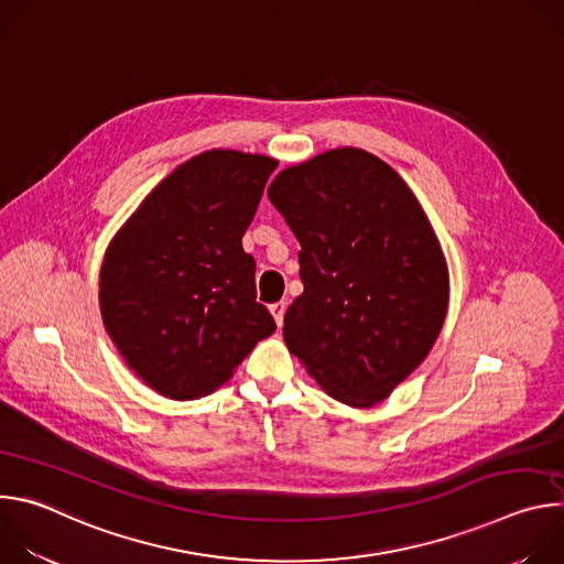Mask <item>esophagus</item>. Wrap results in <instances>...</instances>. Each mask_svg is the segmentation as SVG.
Wrapping results in <instances>:
<instances>
[{
  "mask_svg": "<svg viewBox=\"0 0 564 564\" xmlns=\"http://www.w3.org/2000/svg\"><path fill=\"white\" fill-rule=\"evenodd\" d=\"M285 310H288V303H285V301H276V303L270 305V312L274 314L276 326H283V314H285Z\"/></svg>",
  "mask_w": 564,
  "mask_h": 564,
  "instance_id": "1",
  "label": "esophagus"
}]
</instances>
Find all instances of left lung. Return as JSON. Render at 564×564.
I'll list each match as a JSON object with an SVG mask.
<instances>
[{
    "label": "left lung",
    "mask_w": 564,
    "mask_h": 564,
    "mask_svg": "<svg viewBox=\"0 0 564 564\" xmlns=\"http://www.w3.org/2000/svg\"><path fill=\"white\" fill-rule=\"evenodd\" d=\"M268 196L301 246L290 352L330 397L375 406L424 361L446 316L448 272L424 209L355 147L283 170Z\"/></svg>",
    "instance_id": "1"
}]
</instances>
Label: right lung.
<instances>
[{"mask_svg":"<svg viewBox=\"0 0 564 564\" xmlns=\"http://www.w3.org/2000/svg\"><path fill=\"white\" fill-rule=\"evenodd\" d=\"M276 160L205 151L160 183L124 223L100 270L105 328L155 392L196 399L276 330L243 250Z\"/></svg>","mask_w":564,"mask_h":564,"instance_id":"obj_1","label":"right lung"}]
</instances>
